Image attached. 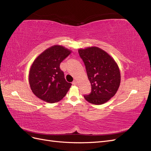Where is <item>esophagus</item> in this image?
I'll return each instance as SVG.
<instances>
[{"mask_svg": "<svg viewBox=\"0 0 151 151\" xmlns=\"http://www.w3.org/2000/svg\"><path fill=\"white\" fill-rule=\"evenodd\" d=\"M72 84H74V85H76L77 84V80H74V81L72 82Z\"/></svg>", "mask_w": 151, "mask_h": 151, "instance_id": "1", "label": "esophagus"}]
</instances>
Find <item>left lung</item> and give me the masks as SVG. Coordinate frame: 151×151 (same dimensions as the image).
Segmentation results:
<instances>
[{"mask_svg": "<svg viewBox=\"0 0 151 151\" xmlns=\"http://www.w3.org/2000/svg\"><path fill=\"white\" fill-rule=\"evenodd\" d=\"M86 66L91 92L84 95L86 101L102 104L116 93L120 84V72L115 60L103 50L96 47L78 50Z\"/></svg>", "mask_w": 151, "mask_h": 151, "instance_id": "obj_1", "label": "left lung"}]
</instances>
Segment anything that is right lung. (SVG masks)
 I'll list each match as a JSON object with an SVG mask.
<instances>
[{"label":"right lung","instance_id":"add662e5","mask_svg":"<svg viewBox=\"0 0 151 151\" xmlns=\"http://www.w3.org/2000/svg\"><path fill=\"white\" fill-rule=\"evenodd\" d=\"M71 53L61 45L45 50L34 60L29 72V83L32 92L40 99L57 103L65 96L71 83H67L60 63Z\"/></svg>","mask_w":151,"mask_h":151}]
</instances>
